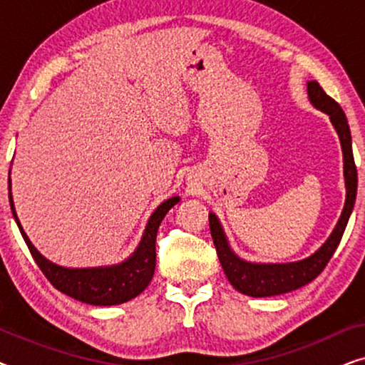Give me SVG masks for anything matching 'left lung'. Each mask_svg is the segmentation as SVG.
I'll use <instances>...</instances> for the list:
<instances>
[{"mask_svg":"<svg viewBox=\"0 0 365 365\" xmlns=\"http://www.w3.org/2000/svg\"><path fill=\"white\" fill-rule=\"evenodd\" d=\"M309 101L314 108L321 109L322 113L329 114L332 126L336 128L341 139L342 156H344V179H346V204H344L342 214L339 217L337 226L326 242L317 249L312 256H309L302 261L286 262V264H257L247 262L234 254L229 246L226 234L222 231L221 222L216 217V214L209 212V227H211L212 242L216 246L219 262L224 269V274L232 284L236 291L246 294L251 297H269L286 294L296 289L306 286L314 281L319 274L324 271L327 262L331 261L332 254L341 242L342 234L346 231L347 221L351 217L357 196V169L354 163L352 154V138L351 129H349L347 118L344 114L342 108L334 101L331 96L324 93V89L319 86L317 81L307 83Z\"/></svg>","mask_w":365,"mask_h":365,"instance_id":"8db88e82","label":"left lung"}]
</instances>
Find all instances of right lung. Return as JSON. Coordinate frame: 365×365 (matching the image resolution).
I'll list each match as a JSON object with an SVG mask.
<instances>
[{
  "instance_id": "right-lung-1",
  "label": "right lung",
  "mask_w": 365,
  "mask_h": 365,
  "mask_svg": "<svg viewBox=\"0 0 365 365\" xmlns=\"http://www.w3.org/2000/svg\"><path fill=\"white\" fill-rule=\"evenodd\" d=\"M9 191H11V179H9ZM179 202V196L169 197L168 201L159 204L153 216L149 217L141 237V242L126 261L104 267H84L69 269L58 266L38 252V249L29 241L26 232L23 231L19 219L14 211L13 196L9 192V204H11L13 216L21 231V236L31 252L38 267L58 291L76 301L93 304V306H116V304L128 302L139 296L148 284L151 282L154 269H156V236L159 224L166 216L169 209Z\"/></svg>"
}]
</instances>
